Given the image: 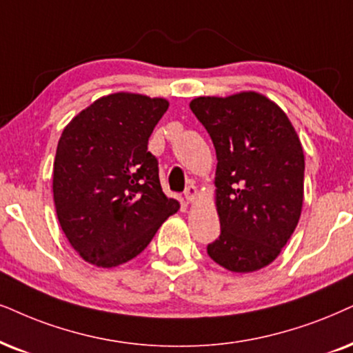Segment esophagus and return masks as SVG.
I'll return each instance as SVG.
<instances>
[{
    "label": "esophagus",
    "instance_id": "1",
    "mask_svg": "<svg viewBox=\"0 0 353 353\" xmlns=\"http://www.w3.org/2000/svg\"><path fill=\"white\" fill-rule=\"evenodd\" d=\"M195 197H197V187H195V185L185 187V190H184V199L187 200V203L194 202Z\"/></svg>",
    "mask_w": 353,
    "mask_h": 353
}]
</instances>
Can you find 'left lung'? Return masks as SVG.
Returning a JSON list of instances; mask_svg holds the SVG:
<instances>
[{"instance_id": "obj_1", "label": "left lung", "mask_w": 353, "mask_h": 353, "mask_svg": "<svg viewBox=\"0 0 353 353\" xmlns=\"http://www.w3.org/2000/svg\"><path fill=\"white\" fill-rule=\"evenodd\" d=\"M190 110L208 132L218 159L215 202L221 233L207 246L208 256L238 274L264 269L301 215L300 138L287 114L254 91L195 97Z\"/></svg>"}]
</instances>
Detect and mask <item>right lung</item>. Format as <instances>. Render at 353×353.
I'll return each mask as SVG.
<instances>
[{
  "label": "right lung",
  "mask_w": 353,
  "mask_h": 353,
  "mask_svg": "<svg viewBox=\"0 0 353 353\" xmlns=\"http://www.w3.org/2000/svg\"><path fill=\"white\" fill-rule=\"evenodd\" d=\"M163 97L115 92L66 125L53 163V202L70 244L89 264L132 261L179 210L159 182L148 138L168 110Z\"/></svg>",
  "instance_id": "add662e5"
}]
</instances>
